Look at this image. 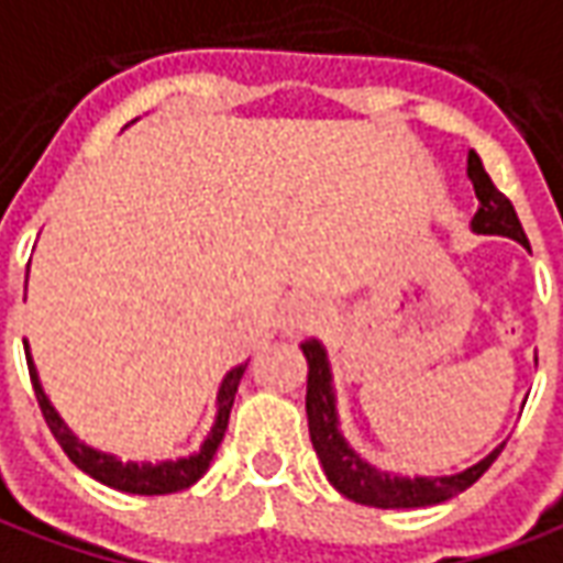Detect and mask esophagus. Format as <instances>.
<instances>
[{
    "label": "esophagus",
    "mask_w": 563,
    "mask_h": 563,
    "mask_svg": "<svg viewBox=\"0 0 563 563\" xmlns=\"http://www.w3.org/2000/svg\"><path fill=\"white\" fill-rule=\"evenodd\" d=\"M320 317V301L313 295H292L286 305H283V329L286 332H298V329H308L310 322H317Z\"/></svg>",
    "instance_id": "1"
}]
</instances>
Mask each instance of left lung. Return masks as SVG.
I'll use <instances>...</instances> for the list:
<instances>
[{
	"label": "left lung",
	"instance_id": "8db88e82",
	"mask_svg": "<svg viewBox=\"0 0 563 563\" xmlns=\"http://www.w3.org/2000/svg\"><path fill=\"white\" fill-rule=\"evenodd\" d=\"M466 176L475 188L478 198V213L473 216L475 234H500V238H512L525 250H530L528 234L515 216L512 200L503 195L500 188L490 183L482 158L470 152L466 158ZM305 360H308V396H305V408H308V430L313 451L322 463V473L332 482L338 494H344L347 500L363 503V506H377V509H420V506H435L451 497H457L460 490L475 485L487 466L500 457L503 445H497L487 457H482L475 466L463 470L454 475H393L380 473L372 463H365L353 448L347 445L344 432L338 427V408H335V390H332V368H329V356L317 338H310L301 344Z\"/></svg>",
	"mask_w": 563,
	"mask_h": 563
}]
</instances>
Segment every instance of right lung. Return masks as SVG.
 Segmentation results:
<instances>
[{"label": "right lung", "instance_id": "obj_1", "mask_svg": "<svg viewBox=\"0 0 563 563\" xmlns=\"http://www.w3.org/2000/svg\"><path fill=\"white\" fill-rule=\"evenodd\" d=\"M23 350H26V365H30V380H33L35 399H38V408H42V418L54 432V439L60 442V448L66 451V457L76 463L81 473H88L90 478L103 482V485L115 487V490H124V494H145V497H155V494H176V490H186L198 482L200 475L210 470V460H213L216 448L222 445L228 430V415H231V405H234V393H238V384H241L243 372H246V363L234 365L222 384H219V396H216V420L210 435L203 439V445L188 454V457L179 460H161V463H121L112 454H103V451H93L85 442H78L76 435L69 432V427L63 423V418L54 411V405L42 390V380H38V372H35L33 356H30V344L23 341Z\"/></svg>", "mask_w": 563, "mask_h": 563}]
</instances>
